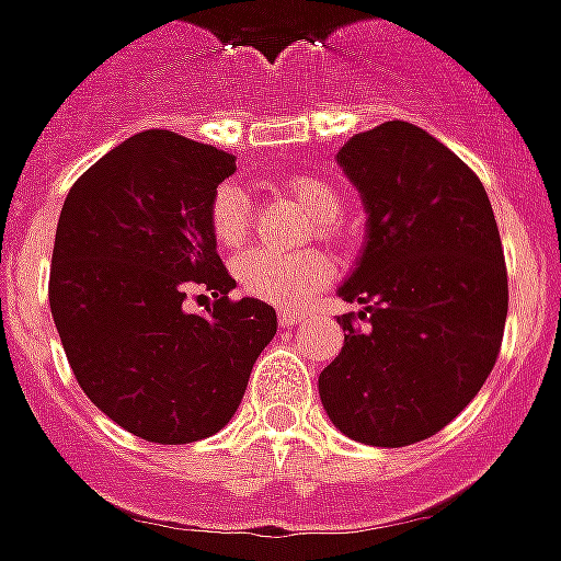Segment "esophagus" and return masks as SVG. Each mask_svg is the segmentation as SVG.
<instances>
[{"mask_svg": "<svg viewBox=\"0 0 561 561\" xmlns=\"http://www.w3.org/2000/svg\"><path fill=\"white\" fill-rule=\"evenodd\" d=\"M305 320H308V313H302V311H290V308H282L279 311V322L285 328H294Z\"/></svg>", "mask_w": 561, "mask_h": 561, "instance_id": "1", "label": "esophagus"}]
</instances>
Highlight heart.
I'll return each mask as SVG.
<instances>
[{
	"mask_svg": "<svg viewBox=\"0 0 561 561\" xmlns=\"http://www.w3.org/2000/svg\"><path fill=\"white\" fill-rule=\"evenodd\" d=\"M288 193L302 204L317 221V233H334V221L343 213V202L328 181L313 175H296L288 181ZM209 233L218 248L233 250L250 233V202L244 186L225 181L216 186L209 202ZM239 285L250 296L279 308H302L313 294L331 279L334 265L320 250H296V253H276V250H248L233 262Z\"/></svg>",
	"mask_w": 561,
	"mask_h": 561,
	"instance_id": "heart-1",
	"label": "heart"
}]
</instances>
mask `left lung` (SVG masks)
I'll use <instances>...</instances> for the list:
<instances>
[{
	"label": "left lung",
	"instance_id": "8db88e82",
	"mask_svg": "<svg viewBox=\"0 0 561 561\" xmlns=\"http://www.w3.org/2000/svg\"><path fill=\"white\" fill-rule=\"evenodd\" d=\"M336 163L366 209V241L336 294L343 352L320 375L336 430L368 446L440 432L490 377L507 322V267L484 184L407 121L348 138Z\"/></svg>",
	"mask_w": 561,
	"mask_h": 561
}]
</instances>
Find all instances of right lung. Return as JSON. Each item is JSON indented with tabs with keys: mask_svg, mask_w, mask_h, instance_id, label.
Segmentation results:
<instances>
[{
	"mask_svg": "<svg viewBox=\"0 0 561 561\" xmlns=\"http://www.w3.org/2000/svg\"><path fill=\"white\" fill-rule=\"evenodd\" d=\"M236 154L175 131L131 135L68 190L48 302L80 389L117 426L152 444L225 430L253 363L276 334L262 299H230L236 279L209 233L216 186ZM204 287V318L183 308Z\"/></svg>",
	"mask_w": 561,
	"mask_h": 561,
	"instance_id": "right-lung-1",
	"label": "right lung"
}]
</instances>
